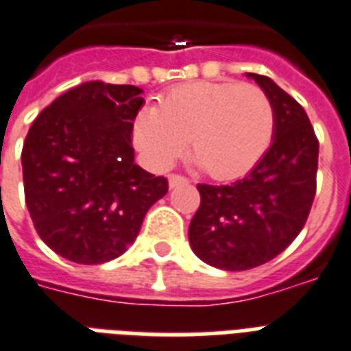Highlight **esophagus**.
<instances>
[{"label": "esophagus", "instance_id": "obj_1", "mask_svg": "<svg viewBox=\"0 0 351 351\" xmlns=\"http://www.w3.org/2000/svg\"><path fill=\"white\" fill-rule=\"evenodd\" d=\"M167 182H169L171 189H175V187L187 184V178H184V176H180V175H169L167 176Z\"/></svg>", "mask_w": 351, "mask_h": 351}]
</instances>
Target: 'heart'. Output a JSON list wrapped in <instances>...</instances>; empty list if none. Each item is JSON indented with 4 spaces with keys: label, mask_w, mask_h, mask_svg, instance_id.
Segmentation results:
<instances>
[{
    "label": "heart",
    "mask_w": 351,
    "mask_h": 351,
    "mask_svg": "<svg viewBox=\"0 0 351 351\" xmlns=\"http://www.w3.org/2000/svg\"><path fill=\"white\" fill-rule=\"evenodd\" d=\"M275 127V107L261 87L191 82L171 89L158 107H143L134 118L132 138L156 171L171 167L191 138L193 164L219 180H231L264 158Z\"/></svg>",
    "instance_id": "b5f03b06"
}]
</instances>
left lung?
Here are the masks:
<instances>
[{
	"instance_id": "obj_1",
	"label": "left lung",
	"mask_w": 351,
	"mask_h": 351,
	"mask_svg": "<svg viewBox=\"0 0 351 351\" xmlns=\"http://www.w3.org/2000/svg\"><path fill=\"white\" fill-rule=\"evenodd\" d=\"M245 76L275 107L271 147L230 186L198 184L200 208L189 224L195 255L226 271L262 266L282 253L304 228L315 197L319 142L310 118L271 78Z\"/></svg>"
}]
</instances>
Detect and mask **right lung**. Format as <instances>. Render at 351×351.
Instances as JSON below:
<instances>
[{
  "label": "right lung",
  "mask_w": 351,
  "mask_h": 351,
  "mask_svg": "<svg viewBox=\"0 0 351 351\" xmlns=\"http://www.w3.org/2000/svg\"><path fill=\"white\" fill-rule=\"evenodd\" d=\"M134 85L85 82L32 121L21 151L25 202L41 240L76 264H104L136 240L167 180L134 162Z\"/></svg>",
  "instance_id": "right-lung-1"
}]
</instances>
